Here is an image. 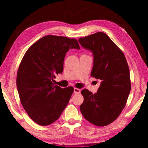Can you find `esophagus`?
Wrapping results in <instances>:
<instances>
[{"mask_svg":"<svg viewBox=\"0 0 148 148\" xmlns=\"http://www.w3.org/2000/svg\"><path fill=\"white\" fill-rule=\"evenodd\" d=\"M80 92H81V90H80L78 88H76V87H75L74 89V93H79Z\"/></svg>","mask_w":148,"mask_h":148,"instance_id":"obj_1","label":"esophagus"}]
</instances>
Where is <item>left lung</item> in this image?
<instances>
[{
	"label": "left lung",
	"mask_w": 148,
	"mask_h": 148,
	"mask_svg": "<svg viewBox=\"0 0 148 148\" xmlns=\"http://www.w3.org/2000/svg\"><path fill=\"white\" fill-rule=\"evenodd\" d=\"M82 47L92 52L91 76L101 81L96 93L82 91V115L91 123L104 127L119 117L131 91L130 72L124 53L106 34L98 32L79 38Z\"/></svg>",
	"instance_id": "obj_1"
}]
</instances>
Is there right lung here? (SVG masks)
<instances>
[{
    "label": "right lung",
    "mask_w": 148,
    "mask_h": 148,
    "mask_svg": "<svg viewBox=\"0 0 148 148\" xmlns=\"http://www.w3.org/2000/svg\"><path fill=\"white\" fill-rule=\"evenodd\" d=\"M70 48L79 49L76 39L47 35L27 49L19 66L16 84L20 101L31 119L42 126L58 119L74 92L73 87L61 88L53 83L63 71Z\"/></svg>",
    "instance_id": "add662e5"
}]
</instances>
